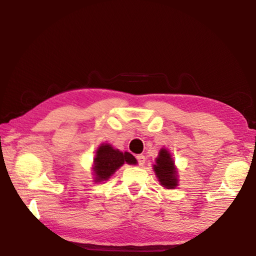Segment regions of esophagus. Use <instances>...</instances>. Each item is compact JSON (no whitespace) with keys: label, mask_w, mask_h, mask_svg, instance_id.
Returning a JSON list of instances; mask_svg holds the SVG:
<instances>
[{"label":"esophagus","mask_w":256,"mask_h":256,"mask_svg":"<svg viewBox=\"0 0 256 256\" xmlns=\"http://www.w3.org/2000/svg\"><path fill=\"white\" fill-rule=\"evenodd\" d=\"M136 160H138V164H140V166H144V164H146V157L144 154H138Z\"/></svg>","instance_id":"1"}]
</instances>
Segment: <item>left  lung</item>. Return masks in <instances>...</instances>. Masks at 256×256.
<instances>
[{"label": "left lung", "instance_id": "1", "mask_svg": "<svg viewBox=\"0 0 256 256\" xmlns=\"http://www.w3.org/2000/svg\"><path fill=\"white\" fill-rule=\"evenodd\" d=\"M154 170L156 172L159 182L164 188H172L177 185L174 160L172 159L170 154L166 149L160 150L158 158L156 159V164H154Z\"/></svg>", "mask_w": 256, "mask_h": 256}]
</instances>
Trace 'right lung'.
<instances>
[{"label":"right lung","instance_id":"right-lung-1","mask_svg":"<svg viewBox=\"0 0 256 256\" xmlns=\"http://www.w3.org/2000/svg\"><path fill=\"white\" fill-rule=\"evenodd\" d=\"M94 162V172L96 175L94 182H100L110 178L124 162L136 164V159L130 152H120L110 144H102L98 148Z\"/></svg>","mask_w":256,"mask_h":256}]
</instances>
